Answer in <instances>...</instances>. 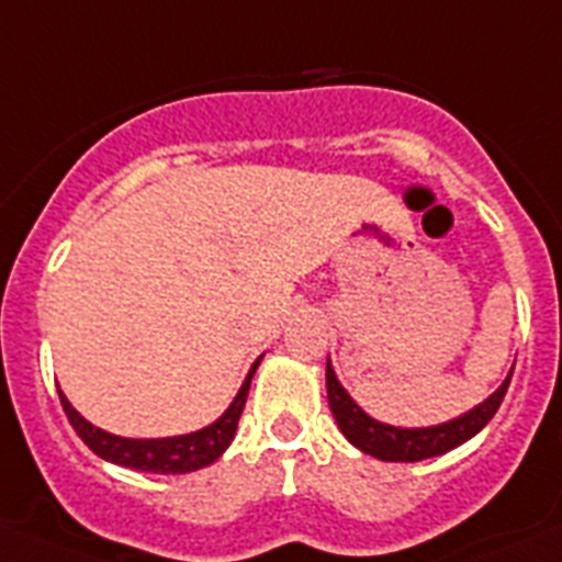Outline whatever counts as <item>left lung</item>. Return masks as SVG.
Returning a JSON list of instances; mask_svg holds the SVG:
<instances>
[{"instance_id": "obj_1", "label": "left lung", "mask_w": 562, "mask_h": 562, "mask_svg": "<svg viewBox=\"0 0 562 562\" xmlns=\"http://www.w3.org/2000/svg\"><path fill=\"white\" fill-rule=\"evenodd\" d=\"M515 370V368H512ZM512 370L504 379V384L492 393L486 402H481L477 407H472L470 413L452 418V422L436 424V427H393V424H382L370 418L353 398L348 396V390L341 387L339 379H336L334 368H325V379H328V404L330 413H334L336 424L345 432L353 447H359L368 456L379 458V461H424V458H436L443 452L456 450L458 443L470 441L472 436H477L486 424L492 422V416L497 413L501 402H504L506 390L512 382Z\"/></svg>"}]
</instances>
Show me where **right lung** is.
Masks as SVG:
<instances>
[{
    "instance_id": "obj_1",
    "label": "right lung",
    "mask_w": 562,
    "mask_h": 562,
    "mask_svg": "<svg viewBox=\"0 0 562 562\" xmlns=\"http://www.w3.org/2000/svg\"><path fill=\"white\" fill-rule=\"evenodd\" d=\"M260 359L251 364L240 393L234 396V402L228 404L226 413H223L214 424L198 429V432H189V436H172V438L112 436V432H106V429L87 422V418L81 416L70 402H67V396L61 393V390H58V398H61V407H65L67 418H70L78 438H81V441H85L95 456L104 458V461L119 463V467H130V470L158 472V475H183V472L203 470V467L214 463L223 452H226L234 432H237V422H240L243 407H246V398H248V387H251V375L254 370H257V364H260Z\"/></svg>"
}]
</instances>
